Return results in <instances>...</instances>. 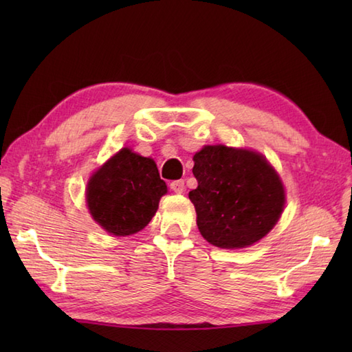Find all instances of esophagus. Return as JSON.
<instances>
[{"instance_id":"1","label":"esophagus","mask_w":352,"mask_h":352,"mask_svg":"<svg viewBox=\"0 0 352 352\" xmlns=\"http://www.w3.org/2000/svg\"><path fill=\"white\" fill-rule=\"evenodd\" d=\"M170 189L175 193H183L184 192V182L183 180H177L170 183Z\"/></svg>"}]
</instances>
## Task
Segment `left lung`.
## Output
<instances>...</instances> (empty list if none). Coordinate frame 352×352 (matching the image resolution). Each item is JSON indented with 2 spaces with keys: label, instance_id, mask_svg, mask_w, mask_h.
I'll return each mask as SVG.
<instances>
[{
  "label": "left lung",
  "instance_id": "left-lung-1",
  "mask_svg": "<svg viewBox=\"0 0 352 352\" xmlns=\"http://www.w3.org/2000/svg\"><path fill=\"white\" fill-rule=\"evenodd\" d=\"M189 192L201 236L218 248H246L278 222L286 203L280 175L251 149L206 145L193 155Z\"/></svg>",
  "mask_w": 352,
  "mask_h": 352
}]
</instances>
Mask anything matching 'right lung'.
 I'll return each instance as SVG.
<instances>
[{
	"label": "right lung",
	"instance_id": "add662e5",
	"mask_svg": "<svg viewBox=\"0 0 352 352\" xmlns=\"http://www.w3.org/2000/svg\"><path fill=\"white\" fill-rule=\"evenodd\" d=\"M166 192L155 162L122 148L89 178L86 201L101 228L130 236L148 226Z\"/></svg>",
	"mask_w": 352,
	"mask_h": 352
}]
</instances>
